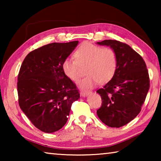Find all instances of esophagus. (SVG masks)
<instances>
[{"label": "esophagus", "instance_id": "esophagus-1", "mask_svg": "<svg viewBox=\"0 0 161 161\" xmlns=\"http://www.w3.org/2000/svg\"><path fill=\"white\" fill-rule=\"evenodd\" d=\"M91 92H84V91H82L80 92V95L81 97H85V96H87V95L90 94Z\"/></svg>", "mask_w": 161, "mask_h": 161}]
</instances>
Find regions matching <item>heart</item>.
Wrapping results in <instances>:
<instances>
[{"label":"heart","instance_id":"1","mask_svg":"<svg viewBox=\"0 0 161 161\" xmlns=\"http://www.w3.org/2000/svg\"><path fill=\"white\" fill-rule=\"evenodd\" d=\"M75 58H65L62 64L64 74L73 81H77L81 75V67H86V77L79 82L81 88L90 89L98 83L110 81L117 69L116 54L113 49L84 42L75 53Z\"/></svg>","mask_w":161,"mask_h":161}]
</instances>
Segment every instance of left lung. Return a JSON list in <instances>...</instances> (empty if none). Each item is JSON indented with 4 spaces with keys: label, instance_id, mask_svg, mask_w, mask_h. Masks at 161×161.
I'll use <instances>...</instances> for the list:
<instances>
[{
    "label": "left lung",
    "instance_id": "1",
    "mask_svg": "<svg viewBox=\"0 0 161 161\" xmlns=\"http://www.w3.org/2000/svg\"><path fill=\"white\" fill-rule=\"evenodd\" d=\"M97 43L109 46L118 60L113 78L97 91L102 101L97 114L107 126L119 128L140 113L149 90L148 71L142 57L126 43L113 40Z\"/></svg>",
    "mask_w": 161,
    "mask_h": 161
}]
</instances>
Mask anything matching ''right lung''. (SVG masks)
I'll list each match as a JSON object with an SVG mask.
<instances>
[{"instance_id": "right-lung-1", "label": "right lung", "mask_w": 161, "mask_h": 161, "mask_svg": "<svg viewBox=\"0 0 161 161\" xmlns=\"http://www.w3.org/2000/svg\"><path fill=\"white\" fill-rule=\"evenodd\" d=\"M78 41L53 42L30 53L18 77V102L38 129L53 133L67 123L72 103L80 99L77 86L64 74L62 64Z\"/></svg>"}]
</instances>
